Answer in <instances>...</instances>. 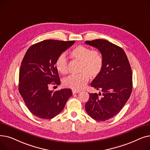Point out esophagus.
Listing matches in <instances>:
<instances>
[{
  "label": "esophagus",
  "instance_id": "34e87169",
  "mask_svg": "<svg viewBox=\"0 0 150 150\" xmlns=\"http://www.w3.org/2000/svg\"><path fill=\"white\" fill-rule=\"evenodd\" d=\"M79 92H80V91L72 90V93H73V94H75V93H79Z\"/></svg>",
  "mask_w": 150,
  "mask_h": 150
}]
</instances>
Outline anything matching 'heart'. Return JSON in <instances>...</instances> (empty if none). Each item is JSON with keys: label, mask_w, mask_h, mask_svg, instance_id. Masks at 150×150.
<instances>
[{"label": "heart", "mask_w": 150, "mask_h": 150, "mask_svg": "<svg viewBox=\"0 0 150 150\" xmlns=\"http://www.w3.org/2000/svg\"><path fill=\"white\" fill-rule=\"evenodd\" d=\"M70 57L80 62L76 75H70L63 80V84L66 88L79 91L83 89L89 80L97 77L101 72L103 67V59L100 52L92 50L88 47L78 45L70 51ZM58 72L65 75L68 73L69 61L66 55L61 53L55 62Z\"/></svg>", "instance_id": "obj_1"}]
</instances>
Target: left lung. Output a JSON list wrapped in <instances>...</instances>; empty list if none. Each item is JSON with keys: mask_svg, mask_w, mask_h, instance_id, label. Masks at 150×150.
<instances>
[{"mask_svg": "<svg viewBox=\"0 0 150 150\" xmlns=\"http://www.w3.org/2000/svg\"><path fill=\"white\" fill-rule=\"evenodd\" d=\"M97 48L103 59L101 74L91 83L99 93H90L85 105L87 113L97 121H106L119 113L128 100L132 89V74L124 50L104 39L86 41ZM102 95L100 98L99 96Z\"/></svg>", "mask_w": 150, "mask_h": 150, "instance_id": "obj_1", "label": "left lung"}]
</instances>
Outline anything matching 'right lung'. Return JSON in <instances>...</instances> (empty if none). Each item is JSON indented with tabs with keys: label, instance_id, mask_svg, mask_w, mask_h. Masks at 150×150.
<instances>
[{
	"label": "right lung",
	"instance_id": "add662e5",
	"mask_svg": "<svg viewBox=\"0 0 150 150\" xmlns=\"http://www.w3.org/2000/svg\"><path fill=\"white\" fill-rule=\"evenodd\" d=\"M75 41L44 40L29 47L19 70V91L29 111L42 119H51L64 109L72 96L69 89L50 91V84H60L55 66L59 55Z\"/></svg>",
	"mask_w": 150,
	"mask_h": 150
}]
</instances>
